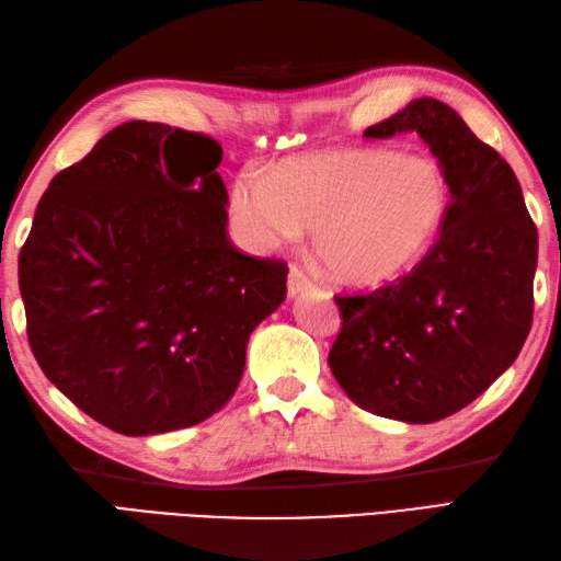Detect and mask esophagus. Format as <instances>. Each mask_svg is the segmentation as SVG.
I'll use <instances>...</instances> for the list:
<instances>
[{"label":"esophagus","mask_w":561,"mask_h":561,"mask_svg":"<svg viewBox=\"0 0 561 561\" xmlns=\"http://www.w3.org/2000/svg\"><path fill=\"white\" fill-rule=\"evenodd\" d=\"M311 287H313V284H311V279L306 277L304 270H301L299 265H291V267H289V279H287V289H289V296L304 294V291H308V289H311Z\"/></svg>","instance_id":"34e87169"}]
</instances>
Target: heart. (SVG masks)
<instances>
[{
	"label": "heart",
	"mask_w": 561,
	"mask_h": 561,
	"mask_svg": "<svg viewBox=\"0 0 561 561\" xmlns=\"http://www.w3.org/2000/svg\"><path fill=\"white\" fill-rule=\"evenodd\" d=\"M450 185L426 153L342 149L248 169L229 190L233 229L250 250H277L313 229L323 267L342 284L368 287L422 260L444 226Z\"/></svg>",
	"instance_id": "obj_1"
}]
</instances>
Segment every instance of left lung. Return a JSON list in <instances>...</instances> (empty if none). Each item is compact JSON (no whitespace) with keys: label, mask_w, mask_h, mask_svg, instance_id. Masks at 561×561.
Instances as JSON below:
<instances>
[{"label":"left lung","mask_w":561,"mask_h":561,"mask_svg":"<svg viewBox=\"0 0 561 561\" xmlns=\"http://www.w3.org/2000/svg\"><path fill=\"white\" fill-rule=\"evenodd\" d=\"M416 133L450 185L434 248L408 277L335 296L342 330L328 364L362 410L428 424L490 388L533 323L538 229L511 165L436 99H416L364 137Z\"/></svg>","instance_id":"8db88e82"}]
</instances>
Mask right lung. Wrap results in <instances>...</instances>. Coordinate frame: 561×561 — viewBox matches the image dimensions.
<instances>
[{"instance_id":"obj_1","label":"right lung","mask_w":561,"mask_h":561,"mask_svg":"<svg viewBox=\"0 0 561 561\" xmlns=\"http://www.w3.org/2000/svg\"><path fill=\"white\" fill-rule=\"evenodd\" d=\"M221 147L129 121L53 178L19 255L35 362L103 426L151 436L205 422L238 388L287 265L226 236Z\"/></svg>"}]
</instances>
